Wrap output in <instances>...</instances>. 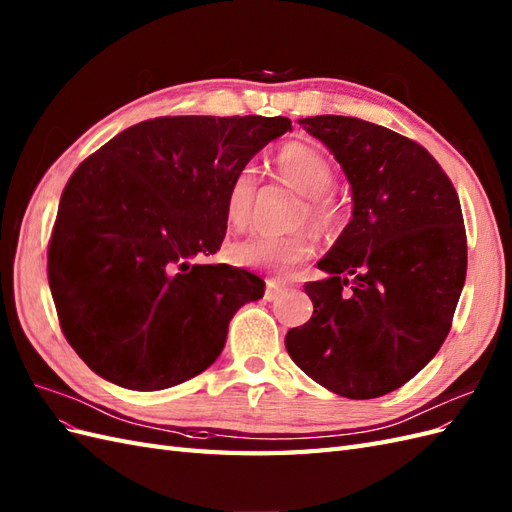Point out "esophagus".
<instances>
[{"instance_id":"obj_1","label":"esophagus","mask_w":512,"mask_h":512,"mask_svg":"<svg viewBox=\"0 0 512 512\" xmlns=\"http://www.w3.org/2000/svg\"><path fill=\"white\" fill-rule=\"evenodd\" d=\"M286 288H288V286H286L284 282H280V280H267V290H265V299H267V301H273L275 297H278V295H282Z\"/></svg>"}]
</instances>
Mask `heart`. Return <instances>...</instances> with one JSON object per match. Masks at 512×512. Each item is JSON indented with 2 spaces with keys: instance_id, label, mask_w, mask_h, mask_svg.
Masks as SVG:
<instances>
[{
  "instance_id": "heart-1",
  "label": "heart",
  "mask_w": 512,
  "mask_h": 512,
  "mask_svg": "<svg viewBox=\"0 0 512 512\" xmlns=\"http://www.w3.org/2000/svg\"><path fill=\"white\" fill-rule=\"evenodd\" d=\"M275 168L286 185L308 196L306 215L321 230H334L340 222V206L325 191L334 181L329 161L314 146L303 142L284 144L275 155ZM256 191V168L245 163L234 172L226 191V222L230 228H245L250 222L252 200ZM314 254V237L310 230H297L284 237L254 234L250 239L232 243L228 258L239 267L262 269L275 275H290L303 260Z\"/></svg>"
}]
</instances>
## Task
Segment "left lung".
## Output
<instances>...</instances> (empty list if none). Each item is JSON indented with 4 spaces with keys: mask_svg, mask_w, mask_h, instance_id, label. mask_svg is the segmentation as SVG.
Returning <instances> with one entry per match:
<instances>
[{
    "mask_svg": "<svg viewBox=\"0 0 512 512\" xmlns=\"http://www.w3.org/2000/svg\"><path fill=\"white\" fill-rule=\"evenodd\" d=\"M299 124L351 185V222L308 282L312 319L286 334L310 379L344 398L390 394L444 344L467 271L459 196L420 144L351 116Z\"/></svg>",
    "mask_w": 512,
    "mask_h": 512,
    "instance_id": "obj_1",
    "label": "left lung"
}]
</instances>
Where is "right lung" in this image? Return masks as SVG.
I'll use <instances>...</instances> for the list:
<instances>
[{"label": "right lung", "instance_id": "add662e5", "mask_svg": "<svg viewBox=\"0 0 512 512\" xmlns=\"http://www.w3.org/2000/svg\"><path fill=\"white\" fill-rule=\"evenodd\" d=\"M290 129L282 116L155 118L75 170L47 269L64 336L96 375L157 392L219 357L232 316L265 282L198 258L224 241L234 172Z\"/></svg>", "mask_w": 512, "mask_h": 512}]
</instances>
